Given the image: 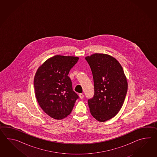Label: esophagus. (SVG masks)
<instances>
[{
    "label": "esophagus",
    "mask_w": 157,
    "mask_h": 157,
    "mask_svg": "<svg viewBox=\"0 0 157 157\" xmlns=\"http://www.w3.org/2000/svg\"><path fill=\"white\" fill-rule=\"evenodd\" d=\"M79 97H80V98L81 99H82L83 98V95L82 94H79Z\"/></svg>",
    "instance_id": "esophagus-1"
}]
</instances>
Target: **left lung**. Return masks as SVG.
Returning a JSON list of instances; mask_svg holds the SVG:
<instances>
[{"label": "left lung", "instance_id": "1", "mask_svg": "<svg viewBox=\"0 0 157 157\" xmlns=\"http://www.w3.org/2000/svg\"><path fill=\"white\" fill-rule=\"evenodd\" d=\"M85 59L94 79V95L88 99L90 113L97 120L105 122L114 117L122 107L127 79L121 65L113 57L95 53Z\"/></svg>", "mask_w": 157, "mask_h": 157}]
</instances>
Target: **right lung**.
I'll return each instance as SVG.
<instances>
[{
	"mask_svg": "<svg viewBox=\"0 0 157 157\" xmlns=\"http://www.w3.org/2000/svg\"><path fill=\"white\" fill-rule=\"evenodd\" d=\"M78 58L56 56L46 60L34 77V89L37 102L45 113L61 120L71 113L78 95L72 89L68 76Z\"/></svg>",
	"mask_w": 157,
	"mask_h": 157,
	"instance_id": "obj_1",
	"label": "right lung"
}]
</instances>
